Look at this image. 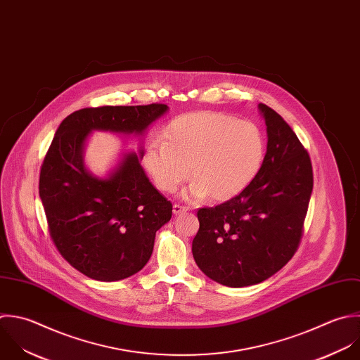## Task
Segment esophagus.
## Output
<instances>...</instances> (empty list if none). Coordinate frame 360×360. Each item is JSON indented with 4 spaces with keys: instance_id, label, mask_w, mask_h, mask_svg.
Returning a JSON list of instances; mask_svg holds the SVG:
<instances>
[{
    "instance_id": "34e87169",
    "label": "esophagus",
    "mask_w": 360,
    "mask_h": 360,
    "mask_svg": "<svg viewBox=\"0 0 360 360\" xmlns=\"http://www.w3.org/2000/svg\"><path fill=\"white\" fill-rule=\"evenodd\" d=\"M188 210H189V206H184V205H179V203H175V205H174V213H175V214L184 213V212H188Z\"/></svg>"
}]
</instances>
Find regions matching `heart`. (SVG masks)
Returning <instances> with one entry per match:
<instances>
[{
  "instance_id": "obj_1",
  "label": "heart",
  "mask_w": 360,
  "mask_h": 360,
  "mask_svg": "<svg viewBox=\"0 0 360 360\" xmlns=\"http://www.w3.org/2000/svg\"><path fill=\"white\" fill-rule=\"evenodd\" d=\"M165 139L155 137L144 153V164L155 185L175 192L189 176L188 195L227 200L258 174L265 154L261 129L248 120L217 112H195L172 119Z\"/></svg>"
}]
</instances>
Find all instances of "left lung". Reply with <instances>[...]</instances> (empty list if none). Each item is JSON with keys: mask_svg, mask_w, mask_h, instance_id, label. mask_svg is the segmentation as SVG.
Segmentation results:
<instances>
[{"mask_svg": "<svg viewBox=\"0 0 360 360\" xmlns=\"http://www.w3.org/2000/svg\"><path fill=\"white\" fill-rule=\"evenodd\" d=\"M264 162L250 185L230 200L198 210L192 243L200 271L229 288L261 283L297 252L313 192L309 151L292 127L265 103Z\"/></svg>", "mask_w": 360, "mask_h": 360, "instance_id": "8db88e82", "label": "left lung"}]
</instances>
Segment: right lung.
Here are the masks:
<instances>
[{
    "label": "right lung",
    "mask_w": 360,
    "mask_h": 360,
    "mask_svg": "<svg viewBox=\"0 0 360 360\" xmlns=\"http://www.w3.org/2000/svg\"><path fill=\"white\" fill-rule=\"evenodd\" d=\"M167 109L150 103L75 110L60 123L44 155L39 195L50 238L91 279L113 282L141 271L157 230L172 216V203L150 184L136 154H127L108 179L89 175L84 141L92 130L143 133Z\"/></svg>",
    "instance_id": "right-lung-1"
}]
</instances>
